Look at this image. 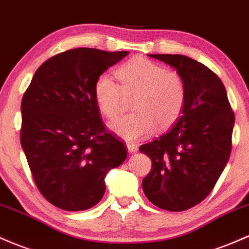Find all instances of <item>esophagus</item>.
Instances as JSON below:
<instances>
[{
	"mask_svg": "<svg viewBox=\"0 0 249 249\" xmlns=\"http://www.w3.org/2000/svg\"><path fill=\"white\" fill-rule=\"evenodd\" d=\"M126 146H127V151H129L130 154H135V152L138 150V146L133 143H127Z\"/></svg>",
	"mask_w": 249,
	"mask_h": 249,
	"instance_id": "34e87169",
	"label": "esophagus"
}]
</instances>
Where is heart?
<instances>
[{"label": "heart", "mask_w": 249, "mask_h": 249, "mask_svg": "<svg viewBox=\"0 0 249 249\" xmlns=\"http://www.w3.org/2000/svg\"><path fill=\"white\" fill-rule=\"evenodd\" d=\"M119 84L110 75L95 80L94 99L106 118L123 111L125 98L136 97L131 108L135 113L112 120L110 129L126 141L146 137L157 125L165 130L181 117L185 104V84L178 73L151 60L136 56L116 71Z\"/></svg>", "instance_id": "b5f03b06"}]
</instances>
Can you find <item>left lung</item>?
Segmentation results:
<instances>
[{
    "instance_id": "left-lung-1",
    "label": "left lung",
    "mask_w": 249,
    "mask_h": 249,
    "mask_svg": "<svg viewBox=\"0 0 249 249\" xmlns=\"http://www.w3.org/2000/svg\"><path fill=\"white\" fill-rule=\"evenodd\" d=\"M170 65L185 84L182 116L169 132L139 147L151 158L143 191L151 203L183 212L202 202L216 184L231 151L234 112L221 79L179 54H149Z\"/></svg>"
}]
</instances>
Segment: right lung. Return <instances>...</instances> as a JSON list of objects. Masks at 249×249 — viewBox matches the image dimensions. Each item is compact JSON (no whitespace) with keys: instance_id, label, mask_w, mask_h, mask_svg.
Segmentation results:
<instances>
[{"instance_id":"add662e5","label":"right lung","mask_w":249,"mask_h":249,"mask_svg":"<svg viewBox=\"0 0 249 249\" xmlns=\"http://www.w3.org/2000/svg\"><path fill=\"white\" fill-rule=\"evenodd\" d=\"M129 52L74 48L37 68L21 103V145L35 184L68 212L102 200L107 171L126 160L124 143L106 130L94 99L100 75Z\"/></svg>"}]
</instances>
